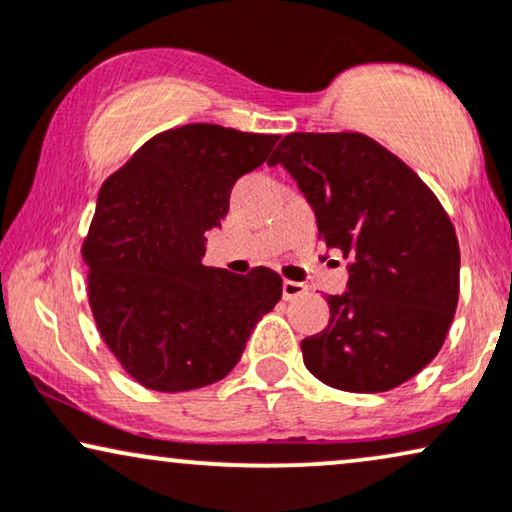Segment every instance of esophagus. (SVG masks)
<instances>
[{
    "instance_id": "1",
    "label": "esophagus",
    "mask_w": 512,
    "mask_h": 512,
    "mask_svg": "<svg viewBox=\"0 0 512 512\" xmlns=\"http://www.w3.org/2000/svg\"><path fill=\"white\" fill-rule=\"evenodd\" d=\"M306 295V285L304 283H295V281H283V299L290 302V299H297Z\"/></svg>"
}]
</instances>
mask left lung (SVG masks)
<instances>
[{"mask_svg":"<svg viewBox=\"0 0 512 512\" xmlns=\"http://www.w3.org/2000/svg\"><path fill=\"white\" fill-rule=\"evenodd\" d=\"M269 163L297 180L318 238L351 260L349 292L327 297L330 323L302 339L306 370L351 393L412 379L459 304V241L438 196L363 133H290Z\"/></svg>","mask_w":512,"mask_h":512,"instance_id":"left-lung-1","label":"left lung"}]
</instances>
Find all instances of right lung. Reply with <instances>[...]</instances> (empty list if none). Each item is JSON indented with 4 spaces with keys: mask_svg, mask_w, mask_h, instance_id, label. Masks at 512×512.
Masks as SVG:
<instances>
[{
    "mask_svg": "<svg viewBox=\"0 0 512 512\" xmlns=\"http://www.w3.org/2000/svg\"><path fill=\"white\" fill-rule=\"evenodd\" d=\"M281 135L187 124L149 138L102 182L81 245L88 304L112 356L152 391L215 384L234 370L252 327L283 292L276 271L203 267L236 180Z\"/></svg>",
    "mask_w": 512,
    "mask_h": 512,
    "instance_id": "obj_1",
    "label": "right lung"
}]
</instances>
